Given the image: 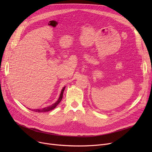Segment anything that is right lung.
I'll list each match as a JSON object with an SVG mask.
<instances>
[{
	"label": "right lung",
	"mask_w": 152,
	"mask_h": 152,
	"mask_svg": "<svg viewBox=\"0 0 152 152\" xmlns=\"http://www.w3.org/2000/svg\"><path fill=\"white\" fill-rule=\"evenodd\" d=\"M65 86L63 87V88L62 89L61 91V94L60 95V97L58 98V99L57 100V101L55 102L54 103H53L52 105L49 106V107H45V108H41V109H34V110H32V111H35V112H38V113H41V112H46V111H49L50 110H52L53 109H54L56 107H57L58 104L59 103L61 102L62 98H63V92L64 91H65ZM29 109V108H28ZM31 110V109H29Z\"/></svg>",
	"instance_id": "obj_1"
}]
</instances>
